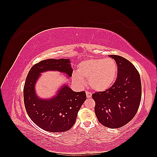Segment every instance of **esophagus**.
I'll return each mask as SVG.
<instances>
[{
  "label": "esophagus",
  "instance_id": "34e87169",
  "mask_svg": "<svg viewBox=\"0 0 157 157\" xmlns=\"http://www.w3.org/2000/svg\"><path fill=\"white\" fill-rule=\"evenodd\" d=\"M86 97H87V98H90L92 97V93H90V92H88V91H86Z\"/></svg>",
  "mask_w": 157,
  "mask_h": 157
}]
</instances>
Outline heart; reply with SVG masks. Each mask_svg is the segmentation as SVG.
<instances>
[{
	"mask_svg": "<svg viewBox=\"0 0 157 157\" xmlns=\"http://www.w3.org/2000/svg\"><path fill=\"white\" fill-rule=\"evenodd\" d=\"M118 75V65L111 58H91L79 63L77 74L73 75L74 81L84 83L82 78L88 80L92 89L103 92L110 88L115 82Z\"/></svg>",
	"mask_w": 157,
	"mask_h": 157,
	"instance_id": "obj_1",
	"label": "heart"
}]
</instances>
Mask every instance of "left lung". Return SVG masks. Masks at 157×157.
Instances as JSON below:
<instances>
[{
    "mask_svg": "<svg viewBox=\"0 0 157 157\" xmlns=\"http://www.w3.org/2000/svg\"><path fill=\"white\" fill-rule=\"evenodd\" d=\"M118 65V77L105 91L92 94L98 121L110 128L128 124L137 113L141 98L140 75L130 61L120 56L110 55Z\"/></svg>",
    "mask_w": 157,
    "mask_h": 157,
    "instance_id": "8db88e82",
    "label": "left lung"
}]
</instances>
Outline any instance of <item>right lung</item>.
I'll return each instance as SVG.
<instances>
[{"label":"right lung","instance_id":"add662e5","mask_svg":"<svg viewBox=\"0 0 157 157\" xmlns=\"http://www.w3.org/2000/svg\"><path fill=\"white\" fill-rule=\"evenodd\" d=\"M57 71L72 77L73 68L69 59H48L34 65L28 73L23 88L26 111L33 122L42 130L62 132L71 129L78 112L86 99L85 92H74L67 84L61 86L55 96L41 99L35 92L36 82L41 73Z\"/></svg>","mask_w":157,"mask_h":157}]
</instances>
